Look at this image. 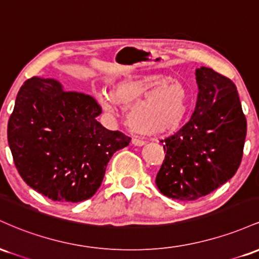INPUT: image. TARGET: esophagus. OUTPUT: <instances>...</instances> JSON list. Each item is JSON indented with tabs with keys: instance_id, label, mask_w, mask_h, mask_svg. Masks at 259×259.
Returning <instances> with one entry per match:
<instances>
[{
	"instance_id": "esophagus-1",
	"label": "esophagus",
	"mask_w": 259,
	"mask_h": 259,
	"mask_svg": "<svg viewBox=\"0 0 259 259\" xmlns=\"http://www.w3.org/2000/svg\"><path fill=\"white\" fill-rule=\"evenodd\" d=\"M132 144L134 145V146H144V145L146 144V142H145L144 140H140V139L134 138V139L132 140Z\"/></svg>"
}]
</instances>
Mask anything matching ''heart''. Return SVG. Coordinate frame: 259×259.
Segmentation results:
<instances>
[{"mask_svg":"<svg viewBox=\"0 0 259 259\" xmlns=\"http://www.w3.org/2000/svg\"><path fill=\"white\" fill-rule=\"evenodd\" d=\"M99 102L108 113L115 112L118 105L130 106V125L148 135H159L179 129L189 109V95L178 80L148 74L120 81L112 94L101 92Z\"/></svg>","mask_w":259,"mask_h":259,"instance_id":"b5f03b06","label":"heart"}]
</instances>
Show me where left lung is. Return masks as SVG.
<instances>
[{
    "instance_id": "8db88e82",
    "label": "left lung",
    "mask_w": 259,
    "mask_h": 259,
    "mask_svg": "<svg viewBox=\"0 0 259 259\" xmlns=\"http://www.w3.org/2000/svg\"><path fill=\"white\" fill-rule=\"evenodd\" d=\"M195 112L177 134L165 139V159L157 187L174 200L210 194L234 177L241 163L247 121L236 86L207 67L195 70Z\"/></svg>"
}]
</instances>
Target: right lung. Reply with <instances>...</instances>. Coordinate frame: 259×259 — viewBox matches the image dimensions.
<instances>
[{"mask_svg":"<svg viewBox=\"0 0 259 259\" xmlns=\"http://www.w3.org/2000/svg\"><path fill=\"white\" fill-rule=\"evenodd\" d=\"M101 112L91 96L65 91L57 79L26 80L7 127L23 180L58 202L75 203L96 194L113 153L132 141L97 121Z\"/></svg>","mask_w":259,"mask_h":259,"instance_id":"1","label":"right lung"}]
</instances>
